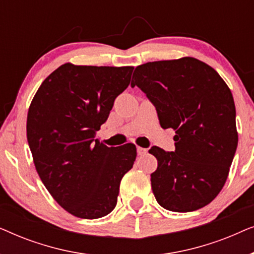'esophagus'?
Listing matches in <instances>:
<instances>
[{"mask_svg":"<svg viewBox=\"0 0 254 254\" xmlns=\"http://www.w3.org/2000/svg\"><path fill=\"white\" fill-rule=\"evenodd\" d=\"M145 152H147V149H144V148H141V147H137V155L142 156V155H144Z\"/></svg>","mask_w":254,"mask_h":254,"instance_id":"1","label":"esophagus"}]
</instances>
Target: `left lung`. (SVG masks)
<instances>
[{
	"instance_id": "8db88e82",
	"label": "left lung",
	"mask_w": 254,
	"mask_h": 254,
	"mask_svg": "<svg viewBox=\"0 0 254 254\" xmlns=\"http://www.w3.org/2000/svg\"><path fill=\"white\" fill-rule=\"evenodd\" d=\"M138 86L154 104L162 128H173L175 151L152 147L157 202L178 213L197 210L223 189L238 144L234 97L217 71L194 58L135 68Z\"/></svg>"
}]
</instances>
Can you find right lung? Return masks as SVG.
<instances>
[{"instance_id": "1", "label": "right lung", "mask_w": 254, "mask_h": 254, "mask_svg": "<svg viewBox=\"0 0 254 254\" xmlns=\"http://www.w3.org/2000/svg\"><path fill=\"white\" fill-rule=\"evenodd\" d=\"M134 67L64 64L41 83L27 113L34 165L51 195L74 216L99 218L117 204L136 147L109 148L95 138Z\"/></svg>"}]
</instances>
